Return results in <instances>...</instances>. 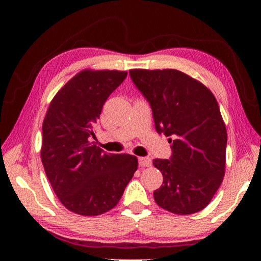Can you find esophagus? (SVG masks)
<instances>
[{"label": "esophagus", "instance_id": "obj_1", "mask_svg": "<svg viewBox=\"0 0 261 261\" xmlns=\"http://www.w3.org/2000/svg\"><path fill=\"white\" fill-rule=\"evenodd\" d=\"M151 159L147 158V156H140L139 158V165H140L141 167H146V166H151Z\"/></svg>", "mask_w": 261, "mask_h": 261}]
</instances>
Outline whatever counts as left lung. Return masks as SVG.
Instances as JSON below:
<instances>
[{
	"label": "left lung",
	"mask_w": 261,
	"mask_h": 261,
	"mask_svg": "<svg viewBox=\"0 0 261 261\" xmlns=\"http://www.w3.org/2000/svg\"><path fill=\"white\" fill-rule=\"evenodd\" d=\"M129 74L152 107L156 132L172 142L170 159L153 160L164 178L153 192L155 203L177 215L201 212L226 171L227 129L215 96L174 69H132Z\"/></svg>",
	"instance_id": "1"
}]
</instances>
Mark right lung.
<instances>
[{
    "label": "right lung",
    "instance_id": "add662e5",
    "mask_svg": "<svg viewBox=\"0 0 261 261\" xmlns=\"http://www.w3.org/2000/svg\"><path fill=\"white\" fill-rule=\"evenodd\" d=\"M127 71L82 70L52 98L42 122L41 162L67 210L97 216L112 210L138 170L135 155L103 153L90 142L109 95Z\"/></svg>",
    "mask_w": 261,
    "mask_h": 261
}]
</instances>
